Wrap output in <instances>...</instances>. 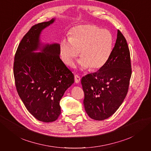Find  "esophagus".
<instances>
[{
	"instance_id": "esophagus-1",
	"label": "esophagus",
	"mask_w": 151,
	"mask_h": 151,
	"mask_svg": "<svg viewBox=\"0 0 151 151\" xmlns=\"http://www.w3.org/2000/svg\"><path fill=\"white\" fill-rule=\"evenodd\" d=\"M74 79H75V83H76V84L79 83L81 78H80V77H79L78 75H75V76H74Z\"/></svg>"
}]
</instances>
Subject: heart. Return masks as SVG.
Wrapping results in <instances>:
<instances>
[{
	"label": "heart",
	"mask_w": 151,
	"mask_h": 151,
	"mask_svg": "<svg viewBox=\"0 0 151 151\" xmlns=\"http://www.w3.org/2000/svg\"><path fill=\"white\" fill-rule=\"evenodd\" d=\"M113 37L108 29H100L91 24H81L70 31L69 38L62 39L59 52L62 61L72 65L81 51L78 64L82 70L90 67L91 70L102 68L110 56Z\"/></svg>",
	"instance_id": "obj_1"
}]
</instances>
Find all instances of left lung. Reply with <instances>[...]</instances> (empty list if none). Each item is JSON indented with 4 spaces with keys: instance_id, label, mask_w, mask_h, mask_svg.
Masks as SVG:
<instances>
[{
    "instance_id": "left-lung-1",
    "label": "left lung",
    "mask_w": 151,
    "mask_h": 151,
    "mask_svg": "<svg viewBox=\"0 0 151 151\" xmlns=\"http://www.w3.org/2000/svg\"><path fill=\"white\" fill-rule=\"evenodd\" d=\"M131 75L129 48L118 30L115 47L106 64L81 79L84 109L91 118L103 120L116 112L126 97Z\"/></svg>"
}]
</instances>
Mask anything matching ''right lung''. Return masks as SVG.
<instances>
[{
	"mask_svg": "<svg viewBox=\"0 0 151 151\" xmlns=\"http://www.w3.org/2000/svg\"><path fill=\"white\" fill-rule=\"evenodd\" d=\"M55 21L31 27L18 46L14 63L18 94L31 115L45 123L60 115V99L74 83V74L60 58L59 43L41 42L42 31Z\"/></svg>",
	"mask_w": 151,
	"mask_h": 151,
	"instance_id": "right-lung-1",
	"label": "right lung"
}]
</instances>
